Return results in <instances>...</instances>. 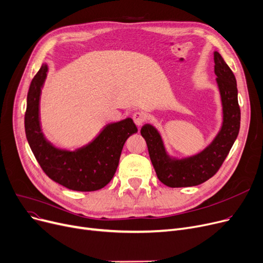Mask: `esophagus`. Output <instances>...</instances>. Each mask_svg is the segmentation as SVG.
<instances>
[{
    "instance_id": "esophagus-1",
    "label": "esophagus",
    "mask_w": 263,
    "mask_h": 263,
    "mask_svg": "<svg viewBox=\"0 0 263 263\" xmlns=\"http://www.w3.org/2000/svg\"><path fill=\"white\" fill-rule=\"evenodd\" d=\"M146 120V116L143 112H136L134 115V121L136 123V125H138V126H141V125L145 122Z\"/></svg>"
}]
</instances>
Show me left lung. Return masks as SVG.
Returning <instances> with one entry per match:
<instances>
[{
    "label": "left lung",
    "instance_id": "left-lung-1",
    "mask_svg": "<svg viewBox=\"0 0 263 263\" xmlns=\"http://www.w3.org/2000/svg\"><path fill=\"white\" fill-rule=\"evenodd\" d=\"M214 63L222 106V123L215 138L206 147L193 156L172 157L166 151L161 136L153 125L145 124L141 128L140 133L146 142L157 178L169 187L196 186L213 177L239 135L241 111L235 77L217 51H214Z\"/></svg>",
    "mask_w": 263,
    "mask_h": 263
}]
</instances>
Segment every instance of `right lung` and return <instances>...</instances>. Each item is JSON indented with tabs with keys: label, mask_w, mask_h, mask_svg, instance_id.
<instances>
[{
	"label": "right lung",
	"mask_w": 263,
	"mask_h": 263,
	"mask_svg": "<svg viewBox=\"0 0 263 263\" xmlns=\"http://www.w3.org/2000/svg\"><path fill=\"white\" fill-rule=\"evenodd\" d=\"M48 72L43 64L33 78L24 117L27 139L32 152L47 176L71 191L94 192L114 178L122 148L137 127L130 118L107 124L95 138L74 151L55 147L43 134L40 118L42 89Z\"/></svg>",
	"instance_id": "right-lung-1"
}]
</instances>
